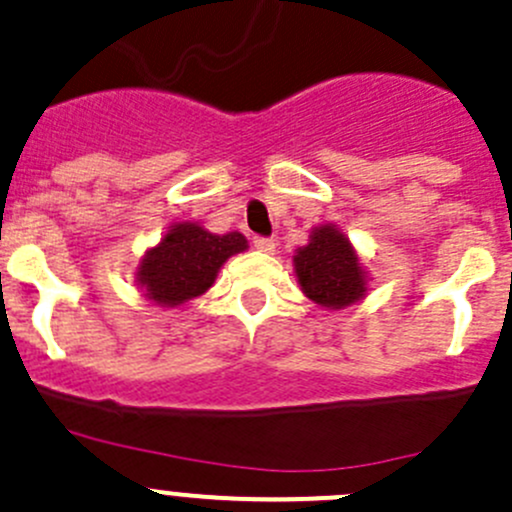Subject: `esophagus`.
I'll use <instances>...</instances> for the list:
<instances>
[{"label":"esophagus","instance_id":"1","mask_svg":"<svg viewBox=\"0 0 512 512\" xmlns=\"http://www.w3.org/2000/svg\"><path fill=\"white\" fill-rule=\"evenodd\" d=\"M254 246H256L258 251H263V254H273V251H276V241H273V239H263V236H256Z\"/></svg>","mask_w":512,"mask_h":512}]
</instances>
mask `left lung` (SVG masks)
Here are the masks:
<instances>
[{
  "mask_svg": "<svg viewBox=\"0 0 512 512\" xmlns=\"http://www.w3.org/2000/svg\"><path fill=\"white\" fill-rule=\"evenodd\" d=\"M301 291L326 311L353 306L368 293V271L336 224H318L293 256Z\"/></svg>",
  "mask_w": 512,
  "mask_h": 512,
  "instance_id": "left-lung-1",
  "label": "left lung"
}]
</instances>
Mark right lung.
<instances>
[{"label":"right lung","instance_id":"right-lung-1","mask_svg":"<svg viewBox=\"0 0 512 512\" xmlns=\"http://www.w3.org/2000/svg\"><path fill=\"white\" fill-rule=\"evenodd\" d=\"M246 249L249 241L239 231L211 234L196 221H176L164 239L141 256L136 286L156 306H184L209 291L221 266Z\"/></svg>","mask_w":512,"mask_h":512}]
</instances>
